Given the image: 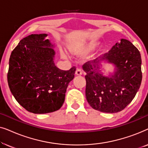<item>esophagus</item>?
<instances>
[{
  "label": "esophagus",
  "mask_w": 148,
  "mask_h": 148,
  "mask_svg": "<svg viewBox=\"0 0 148 148\" xmlns=\"http://www.w3.org/2000/svg\"><path fill=\"white\" fill-rule=\"evenodd\" d=\"M83 73V71L82 69L80 68H77L76 69V71H75V74L77 75H82Z\"/></svg>",
  "instance_id": "esophagus-1"
}]
</instances>
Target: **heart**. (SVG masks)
I'll return each instance as SVG.
<instances>
[{
  "instance_id": "b5f03b06",
  "label": "heart",
  "mask_w": 148,
  "mask_h": 148,
  "mask_svg": "<svg viewBox=\"0 0 148 148\" xmlns=\"http://www.w3.org/2000/svg\"><path fill=\"white\" fill-rule=\"evenodd\" d=\"M98 45V42L94 41V40H92V41L89 42L87 44H85V45L84 46V49L86 50V51H90V50L94 49V48H96ZM63 56H64V54H63Z\"/></svg>"
}]
</instances>
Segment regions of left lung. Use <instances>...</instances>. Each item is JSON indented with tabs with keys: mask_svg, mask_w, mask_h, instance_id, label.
<instances>
[{
	"mask_svg": "<svg viewBox=\"0 0 148 148\" xmlns=\"http://www.w3.org/2000/svg\"><path fill=\"white\" fill-rule=\"evenodd\" d=\"M115 66L108 76L101 72L102 62ZM141 58L129 40L121 39L107 53L83 65L86 73V96L90 106L106 113L123 110L135 98L142 80Z\"/></svg>",
	"mask_w": 148,
	"mask_h": 148,
	"instance_id": "left-lung-1",
	"label": "left lung"
}]
</instances>
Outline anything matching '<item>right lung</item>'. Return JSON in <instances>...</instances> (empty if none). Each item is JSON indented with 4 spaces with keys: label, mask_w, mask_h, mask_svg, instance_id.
<instances>
[{
    "label": "right lung",
    "mask_w": 148,
    "mask_h": 148,
    "mask_svg": "<svg viewBox=\"0 0 148 148\" xmlns=\"http://www.w3.org/2000/svg\"><path fill=\"white\" fill-rule=\"evenodd\" d=\"M46 34L22 39L11 52L7 81L18 103L34 114L56 111L63 104L76 68L60 70L54 62V45Z\"/></svg>",
    "instance_id": "right-lung-1"
}]
</instances>
